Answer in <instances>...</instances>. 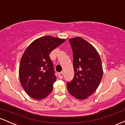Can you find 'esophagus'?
Instances as JSON below:
<instances>
[{"instance_id": "1", "label": "esophagus", "mask_w": 125, "mask_h": 125, "mask_svg": "<svg viewBox=\"0 0 125 125\" xmlns=\"http://www.w3.org/2000/svg\"><path fill=\"white\" fill-rule=\"evenodd\" d=\"M63 72H60L59 73V77L61 79L63 78Z\"/></svg>"}]
</instances>
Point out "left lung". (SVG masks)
I'll use <instances>...</instances> for the list:
<instances>
[{
	"instance_id": "obj_1",
	"label": "left lung",
	"mask_w": 125,
	"mask_h": 125,
	"mask_svg": "<svg viewBox=\"0 0 125 125\" xmlns=\"http://www.w3.org/2000/svg\"><path fill=\"white\" fill-rule=\"evenodd\" d=\"M73 51L74 76L67 88L72 96L79 100L87 99L99 85L103 76L100 57L96 49L80 37L69 39Z\"/></svg>"
}]
</instances>
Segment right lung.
Listing matches in <instances>:
<instances>
[{
    "instance_id": "1",
    "label": "right lung",
    "mask_w": 125,
    "mask_h": 125,
    "mask_svg": "<svg viewBox=\"0 0 125 125\" xmlns=\"http://www.w3.org/2000/svg\"><path fill=\"white\" fill-rule=\"evenodd\" d=\"M65 41L45 36L31 42L25 50L20 62L19 75L21 86L29 96L41 100L52 92L56 77L49 54Z\"/></svg>"
}]
</instances>
